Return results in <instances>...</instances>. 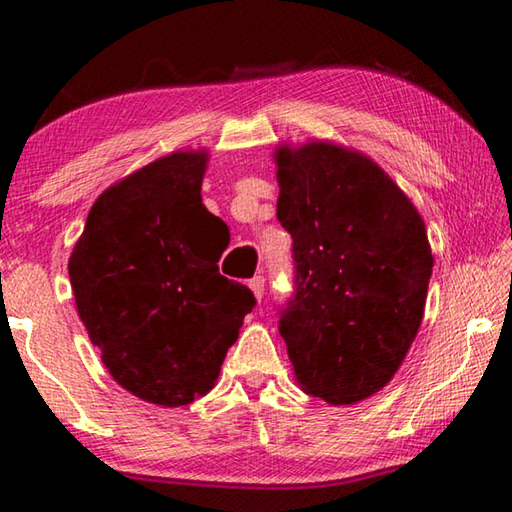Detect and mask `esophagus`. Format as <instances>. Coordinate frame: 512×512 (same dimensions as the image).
Wrapping results in <instances>:
<instances>
[{
	"instance_id": "1",
	"label": "esophagus",
	"mask_w": 512,
	"mask_h": 512,
	"mask_svg": "<svg viewBox=\"0 0 512 512\" xmlns=\"http://www.w3.org/2000/svg\"><path fill=\"white\" fill-rule=\"evenodd\" d=\"M248 287L253 289V293H255V298H257V300H262V298H264V277H262V275H255L253 280L248 282Z\"/></svg>"
}]
</instances>
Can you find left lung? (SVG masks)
I'll list each match as a JSON object with an SVG mask.
<instances>
[{
    "instance_id": "1",
    "label": "left lung",
    "mask_w": 512,
    "mask_h": 512,
    "mask_svg": "<svg viewBox=\"0 0 512 512\" xmlns=\"http://www.w3.org/2000/svg\"><path fill=\"white\" fill-rule=\"evenodd\" d=\"M275 160L277 221L293 239V293L277 329L309 395L354 404L391 381L418 334L427 230L366 155L314 142Z\"/></svg>"
}]
</instances>
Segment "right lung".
<instances>
[{
  "label": "right lung",
  "instance_id": "obj_1",
  "mask_svg": "<svg viewBox=\"0 0 512 512\" xmlns=\"http://www.w3.org/2000/svg\"><path fill=\"white\" fill-rule=\"evenodd\" d=\"M205 153H171L106 189L69 257L76 309L119 386L183 406L205 395L253 291L219 273L221 219L201 201Z\"/></svg>",
  "mask_w": 512,
  "mask_h": 512
}]
</instances>
